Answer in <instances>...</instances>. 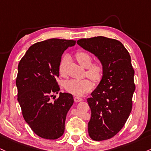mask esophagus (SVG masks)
I'll list each match as a JSON object with an SVG mask.
<instances>
[{
  "mask_svg": "<svg viewBox=\"0 0 151 151\" xmlns=\"http://www.w3.org/2000/svg\"><path fill=\"white\" fill-rule=\"evenodd\" d=\"M74 102H81V101L82 100V98H81V97H78V96H76V97H74Z\"/></svg>",
  "mask_w": 151,
  "mask_h": 151,
  "instance_id": "esophagus-1",
  "label": "esophagus"
}]
</instances>
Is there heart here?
<instances>
[{"instance_id": "b5f03b06", "label": "heart", "mask_w": 151, "mask_h": 151, "mask_svg": "<svg viewBox=\"0 0 151 151\" xmlns=\"http://www.w3.org/2000/svg\"><path fill=\"white\" fill-rule=\"evenodd\" d=\"M76 59L82 67L88 68L87 74L89 77L95 82H99L103 75V66L100 62L94 63L92 64V57L89 53L86 51H79L76 54ZM67 60V56L62 57L59 66V72L61 75H63L64 66ZM66 90L74 95H82L88 92L93 87V82L90 79L86 78L82 79H72L66 81L64 84Z\"/></svg>"}]
</instances>
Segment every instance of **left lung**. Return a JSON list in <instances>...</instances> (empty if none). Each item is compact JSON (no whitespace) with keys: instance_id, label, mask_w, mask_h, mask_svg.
<instances>
[{"instance_id":"left-lung-1","label":"left lung","mask_w":151,"mask_h":151,"mask_svg":"<svg viewBox=\"0 0 151 151\" xmlns=\"http://www.w3.org/2000/svg\"><path fill=\"white\" fill-rule=\"evenodd\" d=\"M77 43L103 66L100 83L87 100L91 110L88 133L94 140H107L121 130L132 110L135 86L130 56L120 41L104 36Z\"/></svg>"}]
</instances>
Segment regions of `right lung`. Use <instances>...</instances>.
I'll use <instances>...</instances> for the list:
<instances>
[{
  "instance_id": "obj_1",
  "label": "right lung",
  "mask_w": 151,
  "mask_h": 151,
  "mask_svg": "<svg viewBox=\"0 0 151 151\" xmlns=\"http://www.w3.org/2000/svg\"><path fill=\"white\" fill-rule=\"evenodd\" d=\"M75 41L51 39L33 44L18 66L16 84L23 117L38 136L55 140L64 134L68 111L74 103L69 93L58 94L59 66L64 51Z\"/></svg>"
}]
</instances>
